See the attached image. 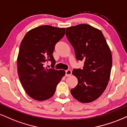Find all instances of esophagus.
I'll return each mask as SVG.
<instances>
[{"label":"esophagus","instance_id":"esophagus-1","mask_svg":"<svg viewBox=\"0 0 127 127\" xmlns=\"http://www.w3.org/2000/svg\"><path fill=\"white\" fill-rule=\"evenodd\" d=\"M72 74V71L70 69H68L65 71V76H69L71 75Z\"/></svg>","mask_w":127,"mask_h":127}]
</instances>
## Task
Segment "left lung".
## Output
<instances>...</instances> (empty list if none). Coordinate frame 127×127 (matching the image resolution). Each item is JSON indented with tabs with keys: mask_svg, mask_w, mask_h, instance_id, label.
I'll list each match as a JSON object with an SVG mask.
<instances>
[{
	"mask_svg": "<svg viewBox=\"0 0 127 127\" xmlns=\"http://www.w3.org/2000/svg\"><path fill=\"white\" fill-rule=\"evenodd\" d=\"M66 35L76 59L84 61L82 69L73 70L78 83L71 93L81 102H91L107 88L112 68L111 52L101 31L89 25L67 28Z\"/></svg>",
	"mask_w": 127,
	"mask_h": 127,
	"instance_id": "1",
	"label": "left lung"
}]
</instances>
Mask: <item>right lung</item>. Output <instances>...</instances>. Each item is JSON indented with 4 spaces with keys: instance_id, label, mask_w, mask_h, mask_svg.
Returning <instances> with one entry per match:
<instances>
[{
    "instance_id": "obj_1",
    "label": "right lung",
    "mask_w": 127,
    "mask_h": 127,
    "mask_svg": "<svg viewBox=\"0 0 127 127\" xmlns=\"http://www.w3.org/2000/svg\"><path fill=\"white\" fill-rule=\"evenodd\" d=\"M65 28L42 25L26 33L20 43L17 59L19 80L27 94L37 101H44L54 95L65 71L48 69L50 61L54 68L52 54L56 43L64 36Z\"/></svg>"
}]
</instances>
